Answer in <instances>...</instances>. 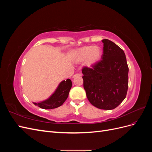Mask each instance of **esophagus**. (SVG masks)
<instances>
[{"label":"esophagus","mask_w":152,"mask_h":152,"mask_svg":"<svg viewBox=\"0 0 152 152\" xmlns=\"http://www.w3.org/2000/svg\"><path fill=\"white\" fill-rule=\"evenodd\" d=\"M81 73H76V74H75L73 76V78H75V77H81Z\"/></svg>","instance_id":"1"}]
</instances>
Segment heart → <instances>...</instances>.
I'll return each mask as SVG.
<instances>
[{
  "label": "heart",
  "instance_id": "b5f03b06",
  "mask_svg": "<svg viewBox=\"0 0 152 152\" xmlns=\"http://www.w3.org/2000/svg\"><path fill=\"white\" fill-rule=\"evenodd\" d=\"M103 51L97 45H86L76 50L73 54V59L76 62L85 60V65L92 67L98 63L102 57Z\"/></svg>",
  "mask_w": 152,
  "mask_h": 152
}]
</instances>
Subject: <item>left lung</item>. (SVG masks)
Instances as JSON below:
<instances>
[{
	"label": "left lung",
	"instance_id": "8db88e82",
	"mask_svg": "<svg viewBox=\"0 0 152 152\" xmlns=\"http://www.w3.org/2000/svg\"><path fill=\"white\" fill-rule=\"evenodd\" d=\"M102 60L91 68L84 66V88L95 107L113 110L126 98L129 68L124 50L108 39H103Z\"/></svg>",
	"mask_w": 152,
	"mask_h": 152
}]
</instances>
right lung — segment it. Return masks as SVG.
I'll use <instances>...</instances> for the list:
<instances>
[{
    "label": "right lung",
    "instance_id": "right-lung-1",
    "mask_svg": "<svg viewBox=\"0 0 152 152\" xmlns=\"http://www.w3.org/2000/svg\"><path fill=\"white\" fill-rule=\"evenodd\" d=\"M72 85L70 79L63 80L49 99L38 103H34V104L43 109H53L60 107L67 99Z\"/></svg>",
    "mask_w": 152,
    "mask_h": 152
}]
</instances>
